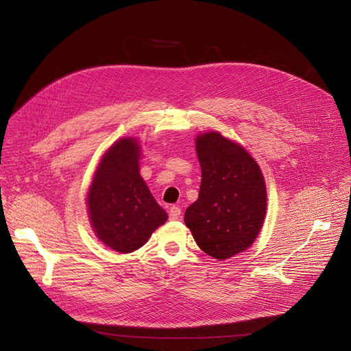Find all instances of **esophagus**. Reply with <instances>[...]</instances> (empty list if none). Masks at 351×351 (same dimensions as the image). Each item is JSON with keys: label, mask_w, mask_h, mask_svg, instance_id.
<instances>
[{"label": "esophagus", "mask_w": 351, "mask_h": 351, "mask_svg": "<svg viewBox=\"0 0 351 351\" xmlns=\"http://www.w3.org/2000/svg\"><path fill=\"white\" fill-rule=\"evenodd\" d=\"M168 215H169V219H172V221H175V219H179V217H180V208L179 207H171L169 208V211H168Z\"/></svg>", "instance_id": "34e87169"}]
</instances>
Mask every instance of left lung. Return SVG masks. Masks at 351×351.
I'll return each instance as SVG.
<instances>
[{
    "label": "left lung",
    "instance_id": "left-lung-1",
    "mask_svg": "<svg viewBox=\"0 0 351 351\" xmlns=\"http://www.w3.org/2000/svg\"><path fill=\"white\" fill-rule=\"evenodd\" d=\"M202 184L184 223L197 245L223 261L256 240L267 211V190L257 162L239 144L218 132L198 136Z\"/></svg>",
    "mask_w": 351,
    "mask_h": 351
}]
</instances>
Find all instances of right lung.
Segmentation results:
<instances>
[{"mask_svg":"<svg viewBox=\"0 0 351 351\" xmlns=\"http://www.w3.org/2000/svg\"><path fill=\"white\" fill-rule=\"evenodd\" d=\"M138 156L134 138L118 140L99 162L87 195L97 237L119 253L140 248L168 218L140 176Z\"/></svg>","mask_w":351,"mask_h":351,"instance_id":"obj_1","label":"right lung"}]
</instances>
